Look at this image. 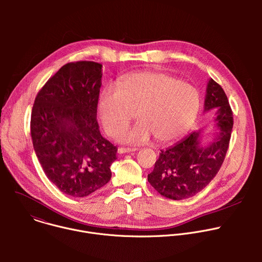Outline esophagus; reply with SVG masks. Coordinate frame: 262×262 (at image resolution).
Returning <instances> with one entry per match:
<instances>
[{"label": "esophagus", "mask_w": 262, "mask_h": 262, "mask_svg": "<svg viewBox=\"0 0 262 262\" xmlns=\"http://www.w3.org/2000/svg\"><path fill=\"white\" fill-rule=\"evenodd\" d=\"M137 150V148H124V147H119L118 148V154H129V152H135Z\"/></svg>", "instance_id": "obj_1"}]
</instances>
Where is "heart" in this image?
Segmentation results:
<instances>
[{"mask_svg": "<svg viewBox=\"0 0 262 262\" xmlns=\"http://www.w3.org/2000/svg\"><path fill=\"white\" fill-rule=\"evenodd\" d=\"M197 89L162 71H138L127 74L115 86L102 89L97 100V114L104 130L117 135L138 116L135 127L120 140L142 144L151 136L161 145L171 144L193 126L199 113Z\"/></svg>", "mask_w": 262, "mask_h": 262, "instance_id": "1", "label": "heart"}]
</instances>
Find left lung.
<instances>
[{
	"instance_id": "left-lung-1",
	"label": "left lung",
	"mask_w": 262,
	"mask_h": 262,
	"mask_svg": "<svg viewBox=\"0 0 262 262\" xmlns=\"http://www.w3.org/2000/svg\"><path fill=\"white\" fill-rule=\"evenodd\" d=\"M204 111L214 112L212 141L203 144L201 130L162 150L148 181L164 197L182 200L193 197L214 178L226 157L233 115L223 88L209 80Z\"/></svg>"
}]
</instances>
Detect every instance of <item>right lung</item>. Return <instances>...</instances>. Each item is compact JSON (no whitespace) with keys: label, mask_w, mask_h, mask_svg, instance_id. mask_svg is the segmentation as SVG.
Returning a JSON list of instances; mask_svg holds the SVG:
<instances>
[{"label":"right lung","mask_w":262,"mask_h":262,"mask_svg":"<svg viewBox=\"0 0 262 262\" xmlns=\"http://www.w3.org/2000/svg\"><path fill=\"white\" fill-rule=\"evenodd\" d=\"M102 65L92 61L62 66L37 94L31 115L35 154L47 177L64 194L81 198L112 176L117 147L96 120Z\"/></svg>","instance_id":"1"}]
</instances>
